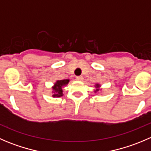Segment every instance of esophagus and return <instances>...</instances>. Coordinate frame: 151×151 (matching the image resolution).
I'll return each mask as SVG.
<instances>
[{
  "label": "esophagus",
  "instance_id": "esophagus-1",
  "mask_svg": "<svg viewBox=\"0 0 151 151\" xmlns=\"http://www.w3.org/2000/svg\"><path fill=\"white\" fill-rule=\"evenodd\" d=\"M76 79H77V80H79V81H82V80H83V76H77V77H76Z\"/></svg>",
  "mask_w": 151,
  "mask_h": 151
}]
</instances>
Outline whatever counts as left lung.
Masks as SVG:
<instances>
[{"label":"left lung","mask_w":151,"mask_h":151,"mask_svg":"<svg viewBox=\"0 0 151 151\" xmlns=\"http://www.w3.org/2000/svg\"><path fill=\"white\" fill-rule=\"evenodd\" d=\"M95 88H96V90L95 91H94V92L95 93H96V92H98L99 91V88H100V85L99 84H96V86H95Z\"/></svg>","instance_id":"8db88e82"}]
</instances>
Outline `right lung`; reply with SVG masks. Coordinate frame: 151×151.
Instances as JSON below:
<instances>
[{"instance_id":"right-lung-1","label":"right lung","mask_w":151,"mask_h":151,"mask_svg":"<svg viewBox=\"0 0 151 151\" xmlns=\"http://www.w3.org/2000/svg\"><path fill=\"white\" fill-rule=\"evenodd\" d=\"M69 80H58L52 87L53 97H60L63 96V88L68 84Z\"/></svg>"}]
</instances>
